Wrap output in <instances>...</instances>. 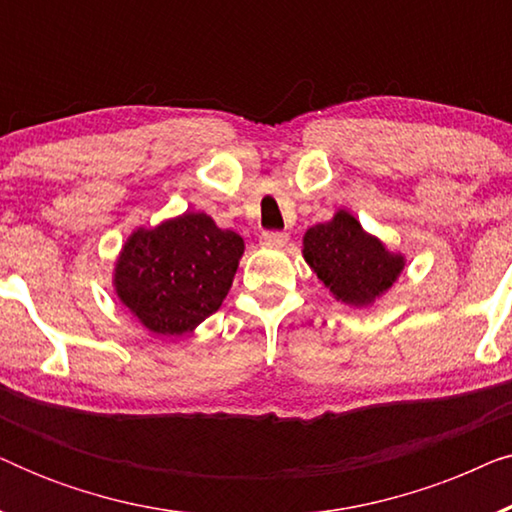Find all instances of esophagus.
Masks as SVG:
<instances>
[{
	"label": "esophagus",
	"mask_w": 512,
	"mask_h": 512,
	"mask_svg": "<svg viewBox=\"0 0 512 512\" xmlns=\"http://www.w3.org/2000/svg\"><path fill=\"white\" fill-rule=\"evenodd\" d=\"M289 242V233H279V230H272V233L261 235V244L268 249H279Z\"/></svg>",
	"instance_id": "34e87169"
}]
</instances>
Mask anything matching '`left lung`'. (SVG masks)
<instances>
[{
	"label": "left lung",
	"mask_w": 512,
	"mask_h": 512,
	"mask_svg": "<svg viewBox=\"0 0 512 512\" xmlns=\"http://www.w3.org/2000/svg\"><path fill=\"white\" fill-rule=\"evenodd\" d=\"M303 256L335 300L354 307L373 305L391 289L405 265L401 254H391L345 209L307 230Z\"/></svg>",
	"instance_id": "left-lung-1"
}]
</instances>
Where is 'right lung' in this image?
Returning a JSON list of instances; mask_svg holds the SVG:
<instances>
[{"instance_id": "obj_1", "label": "right lung", "mask_w": 512, "mask_h": 512, "mask_svg": "<svg viewBox=\"0 0 512 512\" xmlns=\"http://www.w3.org/2000/svg\"><path fill=\"white\" fill-rule=\"evenodd\" d=\"M242 254V237L202 212L137 228L116 261V296L151 333H191L221 307Z\"/></svg>"}]
</instances>
